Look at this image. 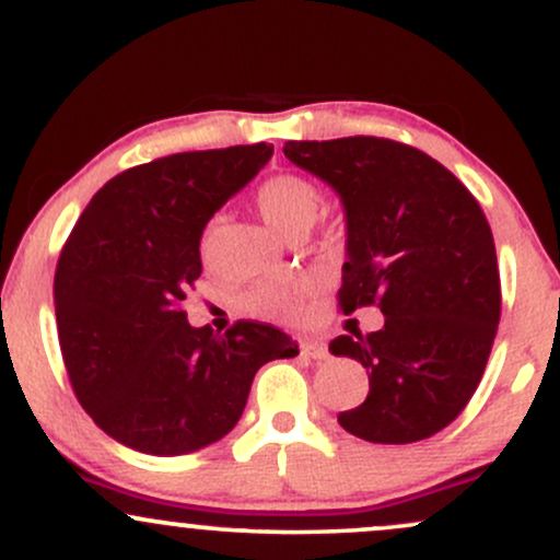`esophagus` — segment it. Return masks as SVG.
I'll use <instances>...</instances> for the list:
<instances>
[{
  "instance_id": "34e87169",
  "label": "esophagus",
  "mask_w": 560,
  "mask_h": 560,
  "mask_svg": "<svg viewBox=\"0 0 560 560\" xmlns=\"http://www.w3.org/2000/svg\"><path fill=\"white\" fill-rule=\"evenodd\" d=\"M302 355L305 358H313V361H326L329 358V350H326L324 342H316V339H305V342L300 345Z\"/></svg>"
}]
</instances>
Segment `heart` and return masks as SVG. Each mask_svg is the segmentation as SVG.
Instances as JSON below:
<instances>
[{"mask_svg":"<svg viewBox=\"0 0 560 560\" xmlns=\"http://www.w3.org/2000/svg\"><path fill=\"white\" fill-rule=\"evenodd\" d=\"M255 199H258L260 215L266 218L268 226L279 231L289 242L307 236L320 213V205H324L318 186L298 173H281V176L262 182ZM210 244H213V226H208L199 242L202 255L210 253ZM300 300L302 289L298 284L279 281V284L249 289L244 294V307L266 318H294L300 313Z\"/></svg>","mask_w":560,"mask_h":560,"instance_id":"obj_1","label":"heart"}]
</instances>
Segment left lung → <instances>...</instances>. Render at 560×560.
Instances as JSON below:
<instances>
[{"label":"left lung","mask_w":560,"mask_h":560,"mask_svg":"<svg viewBox=\"0 0 560 560\" xmlns=\"http://www.w3.org/2000/svg\"><path fill=\"white\" fill-rule=\"evenodd\" d=\"M284 155L342 202V311L376 302L384 313L378 331L329 345L371 387L339 427L382 445L427 440L471 400L498 334L490 223L445 165L400 141H287Z\"/></svg>","instance_id":"obj_1"}]
</instances>
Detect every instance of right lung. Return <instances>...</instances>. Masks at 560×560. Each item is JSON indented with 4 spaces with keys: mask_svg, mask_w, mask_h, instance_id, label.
<instances>
[{
    "mask_svg": "<svg viewBox=\"0 0 560 560\" xmlns=\"http://www.w3.org/2000/svg\"><path fill=\"white\" fill-rule=\"evenodd\" d=\"M271 155L260 141L137 165L70 231L55 273L62 361L83 410L120 445L163 458L213 445L242 419L260 365L300 352L268 324L218 337L182 311L205 226Z\"/></svg>",
    "mask_w": 560,
    "mask_h": 560,
    "instance_id": "1",
    "label": "right lung"
}]
</instances>
